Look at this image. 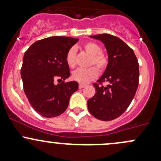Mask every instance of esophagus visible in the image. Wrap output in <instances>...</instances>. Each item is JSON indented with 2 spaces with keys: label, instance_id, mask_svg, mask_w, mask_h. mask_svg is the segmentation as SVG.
Instances as JSON below:
<instances>
[{
  "label": "esophagus",
  "instance_id": "34e87169",
  "mask_svg": "<svg viewBox=\"0 0 161 161\" xmlns=\"http://www.w3.org/2000/svg\"><path fill=\"white\" fill-rule=\"evenodd\" d=\"M84 87H85V85H84V84H79V88H80V89H82V88H84Z\"/></svg>",
  "mask_w": 161,
  "mask_h": 161
}]
</instances>
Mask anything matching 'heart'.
Segmentation results:
<instances>
[{"instance_id":"1","label":"heart","mask_w":161,"mask_h":161,"mask_svg":"<svg viewBox=\"0 0 161 161\" xmlns=\"http://www.w3.org/2000/svg\"><path fill=\"white\" fill-rule=\"evenodd\" d=\"M84 49L86 52L91 54V64H94L100 70H103L108 65V58L101 52V47L96 43L90 41L84 44ZM67 64L70 67L76 65V49L70 48L66 56ZM98 76V70L96 67H92L87 69L78 68L72 73V78L80 84H87L89 81L94 80Z\"/></svg>"}]
</instances>
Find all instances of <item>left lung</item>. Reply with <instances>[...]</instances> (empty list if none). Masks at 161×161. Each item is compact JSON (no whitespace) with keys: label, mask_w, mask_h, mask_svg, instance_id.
I'll return each instance as SVG.
<instances>
[{"label":"left lung","mask_w":161,"mask_h":161,"mask_svg":"<svg viewBox=\"0 0 161 161\" xmlns=\"http://www.w3.org/2000/svg\"><path fill=\"white\" fill-rule=\"evenodd\" d=\"M90 37L104 44L108 64L94 84L96 93L87 101L88 110L101 120H114L124 113L135 96L139 84L138 60L134 51L117 37L108 34ZM103 82L106 86L102 85Z\"/></svg>","instance_id":"8db88e82"}]
</instances>
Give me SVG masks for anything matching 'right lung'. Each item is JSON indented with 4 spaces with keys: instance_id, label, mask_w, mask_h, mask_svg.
Returning <instances> with one entry per match:
<instances>
[{
    "instance_id": "right-lung-1",
    "label": "right lung",
    "mask_w": 161,
    "mask_h": 161,
    "mask_svg": "<svg viewBox=\"0 0 161 161\" xmlns=\"http://www.w3.org/2000/svg\"><path fill=\"white\" fill-rule=\"evenodd\" d=\"M77 41L69 37H47L34 42L25 53L20 70L24 91L32 108L43 117L63 114L78 89L77 81L64 82L70 75L67 53ZM56 80L62 83L56 85Z\"/></svg>"
}]
</instances>
